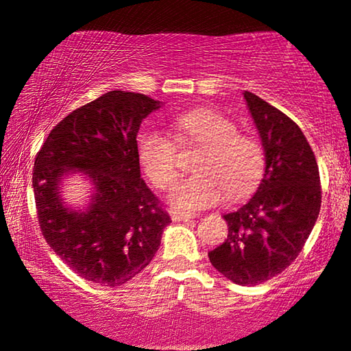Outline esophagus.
I'll return each instance as SVG.
<instances>
[{
	"mask_svg": "<svg viewBox=\"0 0 351 351\" xmlns=\"http://www.w3.org/2000/svg\"><path fill=\"white\" fill-rule=\"evenodd\" d=\"M196 215L191 213H182V210H171V219L176 222H186V220L195 219Z\"/></svg>",
	"mask_w": 351,
	"mask_h": 351,
	"instance_id": "esophagus-1",
	"label": "esophagus"
}]
</instances>
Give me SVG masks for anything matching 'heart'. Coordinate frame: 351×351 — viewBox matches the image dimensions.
<instances>
[{
    "mask_svg": "<svg viewBox=\"0 0 351 351\" xmlns=\"http://www.w3.org/2000/svg\"><path fill=\"white\" fill-rule=\"evenodd\" d=\"M171 132L184 142L201 145L193 176L177 182L169 203L180 209H204L223 198L227 190L243 195L252 189L263 172V152L252 136L238 132L232 119L209 108L177 114ZM137 160L143 174L156 189H166L177 177L174 142L158 129L138 136Z\"/></svg>",
    "mask_w": 351,
    "mask_h": 351,
    "instance_id": "obj_1",
    "label": "heart"
}]
</instances>
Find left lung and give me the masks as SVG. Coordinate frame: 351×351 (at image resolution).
<instances>
[{
    "label": "left lung",
    "instance_id": "8db88e82",
    "mask_svg": "<svg viewBox=\"0 0 351 351\" xmlns=\"http://www.w3.org/2000/svg\"><path fill=\"white\" fill-rule=\"evenodd\" d=\"M265 153L257 191L234 213L223 214L228 237L209 261L234 285L256 286L295 261L321 208L319 171L304 132L289 117L244 90Z\"/></svg>",
    "mask_w": 351,
    "mask_h": 351
}]
</instances>
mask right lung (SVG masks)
<instances>
[{
  "label": "right lung",
  "mask_w": 351,
  "mask_h": 351,
  "mask_svg": "<svg viewBox=\"0 0 351 351\" xmlns=\"http://www.w3.org/2000/svg\"><path fill=\"white\" fill-rule=\"evenodd\" d=\"M162 102L110 90L71 112L38 152L33 191L41 232L75 273L100 286L138 275L161 244L171 217L158 204L137 160V132ZM78 171L91 182L88 205H66L63 179Z\"/></svg>",
  "instance_id": "add662e5"
}]
</instances>
